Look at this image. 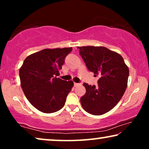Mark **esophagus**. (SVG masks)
Listing matches in <instances>:
<instances>
[{"instance_id": "34e87169", "label": "esophagus", "mask_w": 149, "mask_h": 149, "mask_svg": "<svg viewBox=\"0 0 149 149\" xmlns=\"http://www.w3.org/2000/svg\"><path fill=\"white\" fill-rule=\"evenodd\" d=\"M79 85V83H74V85L75 87L76 86H77V85Z\"/></svg>"}]
</instances>
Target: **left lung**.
<instances>
[{"label": "left lung", "mask_w": 149, "mask_h": 149, "mask_svg": "<svg viewBox=\"0 0 149 149\" xmlns=\"http://www.w3.org/2000/svg\"><path fill=\"white\" fill-rule=\"evenodd\" d=\"M86 66L99 77L97 86L83 83L86 93L81 97L85 111L101 115L113 109L127 86L129 68L118 53L104 47H77Z\"/></svg>", "instance_id": "left-lung-1"}]
</instances>
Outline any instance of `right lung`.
<instances>
[{"label":"right lung","instance_id":"1","mask_svg":"<svg viewBox=\"0 0 149 149\" xmlns=\"http://www.w3.org/2000/svg\"><path fill=\"white\" fill-rule=\"evenodd\" d=\"M72 47L45 49L28 56L19 68L21 86L26 98L44 113L64 107L74 83L57 77Z\"/></svg>","mask_w":149,"mask_h":149}]
</instances>
